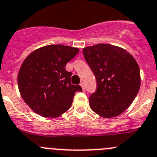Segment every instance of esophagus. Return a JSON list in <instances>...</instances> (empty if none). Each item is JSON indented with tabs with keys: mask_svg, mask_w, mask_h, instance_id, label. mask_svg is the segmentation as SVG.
<instances>
[{
	"mask_svg": "<svg viewBox=\"0 0 157 157\" xmlns=\"http://www.w3.org/2000/svg\"><path fill=\"white\" fill-rule=\"evenodd\" d=\"M80 86H82V90H83V91H84V90H85V85H84V83L82 82L81 84H80Z\"/></svg>",
	"mask_w": 157,
	"mask_h": 157,
	"instance_id": "obj_1",
	"label": "esophagus"
}]
</instances>
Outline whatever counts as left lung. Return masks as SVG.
<instances>
[{
    "label": "left lung",
    "instance_id": "1",
    "mask_svg": "<svg viewBox=\"0 0 157 157\" xmlns=\"http://www.w3.org/2000/svg\"><path fill=\"white\" fill-rule=\"evenodd\" d=\"M82 51L97 84L89 99L90 107L104 118L117 117L139 93L141 77L137 61L126 50L110 44L90 46Z\"/></svg>",
    "mask_w": 157,
    "mask_h": 157
}]
</instances>
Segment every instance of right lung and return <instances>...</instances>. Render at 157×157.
<instances>
[{
	"label": "right lung",
	"instance_id": "obj_1",
	"mask_svg": "<svg viewBox=\"0 0 157 157\" xmlns=\"http://www.w3.org/2000/svg\"><path fill=\"white\" fill-rule=\"evenodd\" d=\"M79 49L64 45H47L31 53L21 64L18 86L24 101L36 113L57 117L72 104L80 86L71 84V72L65 65Z\"/></svg>",
	"mask_w": 157,
	"mask_h": 157
}]
</instances>
